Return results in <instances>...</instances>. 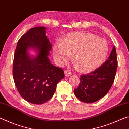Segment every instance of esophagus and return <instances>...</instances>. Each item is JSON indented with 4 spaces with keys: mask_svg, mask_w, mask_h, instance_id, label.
Instances as JSON below:
<instances>
[{
    "mask_svg": "<svg viewBox=\"0 0 129 129\" xmlns=\"http://www.w3.org/2000/svg\"><path fill=\"white\" fill-rule=\"evenodd\" d=\"M64 73H65V77H68V76H69L71 75V73L69 71H65Z\"/></svg>",
    "mask_w": 129,
    "mask_h": 129,
    "instance_id": "obj_1",
    "label": "esophagus"
}]
</instances>
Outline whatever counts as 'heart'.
Wrapping results in <instances>:
<instances>
[{
    "instance_id": "heart-1",
    "label": "heart",
    "mask_w": 129,
    "mask_h": 129,
    "mask_svg": "<svg viewBox=\"0 0 129 129\" xmlns=\"http://www.w3.org/2000/svg\"><path fill=\"white\" fill-rule=\"evenodd\" d=\"M108 51L106 41L90 32H72L53 48V56L57 64H65L74 54L76 67L84 73L99 68L105 60Z\"/></svg>"
}]
</instances>
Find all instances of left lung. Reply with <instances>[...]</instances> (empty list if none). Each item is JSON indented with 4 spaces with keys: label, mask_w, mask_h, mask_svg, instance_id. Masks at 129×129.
Returning a JSON list of instances; mask_svg holds the SVG:
<instances>
[{
    "label": "left lung",
    "mask_w": 129,
    "mask_h": 129,
    "mask_svg": "<svg viewBox=\"0 0 129 129\" xmlns=\"http://www.w3.org/2000/svg\"><path fill=\"white\" fill-rule=\"evenodd\" d=\"M117 65L114 46L108 60L101 67L92 72L81 76L79 86L73 91L76 97L86 103H93L104 97L114 82Z\"/></svg>",
    "instance_id": "obj_1"
}]
</instances>
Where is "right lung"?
Listing matches in <instances>:
<instances>
[{"instance_id": "add662e5", "label": "right lung", "mask_w": 129, "mask_h": 129, "mask_svg": "<svg viewBox=\"0 0 129 129\" xmlns=\"http://www.w3.org/2000/svg\"><path fill=\"white\" fill-rule=\"evenodd\" d=\"M47 28L29 29L17 44L13 63V77L20 95L28 102L43 104L53 97L57 84L65 77L60 68L54 66L48 56L52 44ZM36 52L35 55L29 53Z\"/></svg>"}]
</instances>
